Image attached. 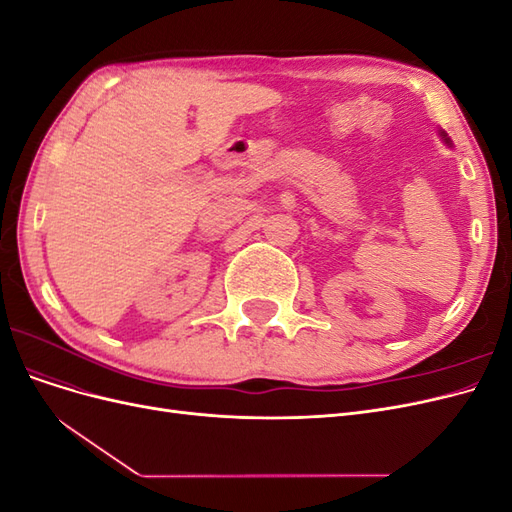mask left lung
<instances>
[{
    "instance_id": "left-lung-1",
    "label": "left lung",
    "mask_w": 512,
    "mask_h": 512,
    "mask_svg": "<svg viewBox=\"0 0 512 512\" xmlns=\"http://www.w3.org/2000/svg\"><path fill=\"white\" fill-rule=\"evenodd\" d=\"M440 138H442V143H444L446 147H453V143H451V138H448V134H444L442 130H440Z\"/></svg>"
}]
</instances>
